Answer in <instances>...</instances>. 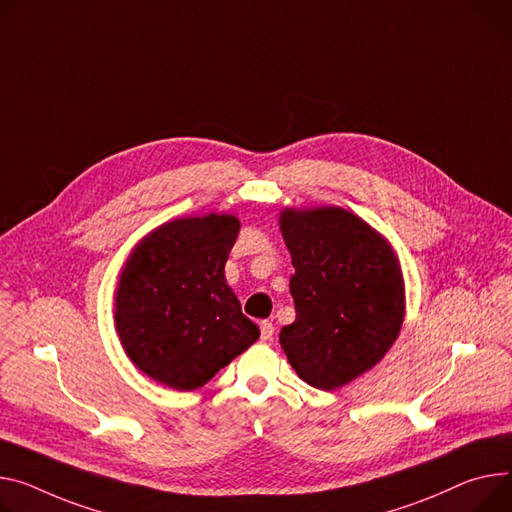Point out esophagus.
<instances>
[{
  "label": "esophagus",
  "mask_w": 512,
  "mask_h": 512,
  "mask_svg": "<svg viewBox=\"0 0 512 512\" xmlns=\"http://www.w3.org/2000/svg\"><path fill=\"white\" fill-rule=\"evenodd\" d=\"M260 336H262L264 342H270V340H272V336H274V326H272V322H268V320L260 322Z\"/></svg>",
  "instance_id": "esophagus-1"
}]
</instances>
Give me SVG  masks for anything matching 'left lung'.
Wrapping results in <instances>:
<instances>
[{
  "label": "left lung",
  "mask_w": 512,
  "mask_h": 512,
  "mask_svg": "<svg viewBox=\"0 0 512 512\" xmlns=\"http://www.w3.org/2000/svg\"><path fill=\"white\" fill-rule=\"evenodd\" d=\"M279 225L295 274L297 318L279 334L307 385L334 391L373 369L398 340L406 289L398 254L342 207L283 209Z\"/></svg>",
  "instance_id": "left-lung-1"
}]
</instances>
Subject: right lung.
Segmentation results:
<instances>
[{
	"instance_id": "obj_1",
	"label": "right lung",
	"mask_w": 512,
	"mask_h": 512,
	"mask_svg": "<svg viewBox=\"0 0 512 512\" xmlns=\"http://www.w3.org/2000/svg\"><path fill=\"white\" fill-rule=\"evenodd\" d=\"M240 219L180 217L137 242L114 291V326L131 363L176 391L203 387L258 338L225 281Z\"/></svg>"
}]
</instances>
